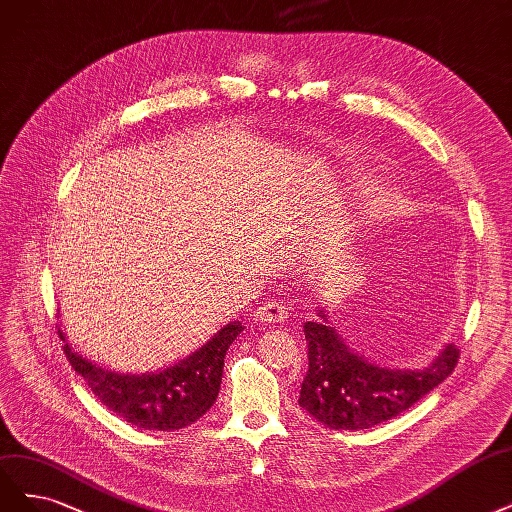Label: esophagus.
<instances>
[{"label":"esophagus","mask_w":512,"mask_h":512,"mask_svg":"<svg viewBox=\"0 0 512 512\" xmlns=\"http://www.w3.org/2000/svg\"><path fill=\"white\" fill-rule=\"evenodd\" d=\"M286 307L279 303H264L254 311V320L256 322H264V324H277L286 320Z\"/></svg>","instance_id":"obj_1"}]
</instances>
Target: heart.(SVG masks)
Masks as SVG:
<instances>
[{"label":"heart","instance_id":"1","mask_svg":"<svg viewBox=\"0 0 512 512\" xmlns=\"http://www.w3.org/2000/svg\"><path fill=\"white\" fill-rule=\"evenodd\" d=\"M337 184H332V182H324V184H320V188H317V192H320L322 197H326V199H334L337 197Z\"/></svg>","mask_w":512,"mask_h":512}]
</instances>
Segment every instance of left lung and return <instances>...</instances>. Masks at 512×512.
I'll return each instance as SVG.
<instances>
[{
  "label": "left lung",
  "instance_id": "left-lung-1",
  "mask_svg": "<svg viewBox=\"0 0 512 512\" xmlns=\"http://www.w3.org/2000/svg\"><path fill=\"white\" fill-rule=\"evenodd\" d=\"M305 322L309 370L298 404L330 430H366L392 419L443 383L460 358L447 343L426 368H387L351 349L324 309Z\"/></svg>",
  "mask_w": 512,
  "mask_h": 512
}]
</instances>
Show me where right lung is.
Wrapping results in <instances>:
<instances>
[{"label": "right lung", "instance_id": "1", "mask_svg": "<svg viewBox=\"0 0 512 512\" xmlns=\"http://www.w3.org/2000/svg\"><path fill=\"white\" fill-rule=\"evenodd\" d=\"M243 330L235 320L184 360L156 373H118L76 354L65 343L63 351L78 375L110 411L144 430L173 432L195 424L218 398L224 356ZM65 341L63 330H59Z\"/></svg>", "mask_w": 512, "mask_h": 512}]
</instances>
